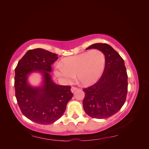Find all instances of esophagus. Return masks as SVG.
<instances>
[{
    "instance_id": "obj_1",
    "label": "esophagus",
    "mask_w": 149,
    "mask_h": 149,
    "mask_svg": "<svg viewBox=\"0 0 149 149\" xmlns=\"http://www.w3.org/2000/svg\"><path fill=\"white\" fill-rule=\"evenodd\" d=\"M78 89L76 88V87H71V91L72 92V93H74L76 90H77Z\"/></svg>"
}]
</instances>
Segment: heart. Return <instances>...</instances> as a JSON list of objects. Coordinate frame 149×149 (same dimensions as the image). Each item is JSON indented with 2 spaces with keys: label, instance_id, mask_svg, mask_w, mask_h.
Segmentation results:
<instances>
[{
  "label": "heart",
  "instance_id": "heart-1",
  "mask_svg": "<svg viewBox=\"0 0 149 149\" xmlns=\"http://www.w3.org/2000/svg\"><path fill=\"white\" fill-rule=\"evenodd\" d=\"M106 58L100 49H93L61 60L54 67V74L63 83L68 84L75 78L83 85H90L99 79L104 70Z\"/></svg>",
  "mask_w": 149,
  "mask_h": 149
}]
</instances>
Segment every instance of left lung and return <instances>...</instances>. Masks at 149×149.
Listing matches in <instances>:
<instances>
[{"mask_svg":"<svg viewBox=\"0 0 149 149\" xmlns=\"http://www.w3.org/2000/svg\"><path fill=\"white\" fill-rule=\"evenodd\" d=\"M97 49L104 54L106 64L101 78L84 88L83 109L89 116L105 119L117 113L124 104L127 93V74L124 61L106 43H95L86 49Z\"/></svg>","mask_w":149,"mask_h":149,"instance_id":"left-lung-1","label":"left lung"}]
</instances>
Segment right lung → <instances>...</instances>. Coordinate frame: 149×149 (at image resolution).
I'll list each match as a JSON object with an SVG mask.
<instances>
[{
  "label": "right lung",
  "instance_id": "add662e5",
  "mask_svg": "<svg viewBox=\"0 0 149 149\" xmlns=\"http://www.w3.org/2000/svg\"><path fill=\"white\" fill-rule=\"evenodd\" d=\"M58 57L42 48L30 49L19 61L15 69V97L26 118L34 123L47 125L59 119L73 97L70 86L53 82L51 65ZM38 72L42 76L39 87H32L28 81L31 73Z\"/></svg>",
  "mask_w": 149,
  "mask_h": 149
}]
</instances>
